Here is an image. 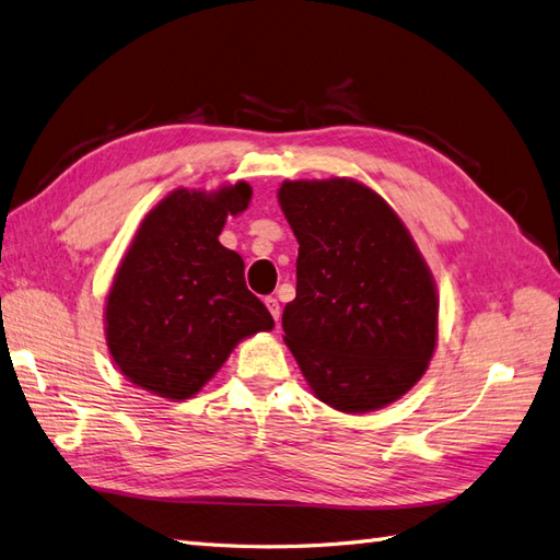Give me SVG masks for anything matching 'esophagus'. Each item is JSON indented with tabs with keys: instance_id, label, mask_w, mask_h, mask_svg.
I'll use <instances>...</instances> for the list:
<instances>
[{
	"instance_id": "34e87169",
	"label": "esophagus",
	"mask_w": 560,
	"mask_h": 560,
	"mask_svg": "<svg viewBox=\"0 0 560 560\" xmlns=\"http://www.w3.org/2000/svg\"><path fill=\"white\" fill-rule=\"evenodd\" d=\"M264 303H266V308L270 311V315H273V319L278 322V319H280V303H278V299H273V296H266V299H264Z\"/></svg>"
}]
</instances>
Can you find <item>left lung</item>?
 Wrapping results in <instances>:
<instances>
[{
  "mask_svg": "<svg viewBox=\"0 0 560 560\" xmlns=\"http://www.w3.org/2000/svg\"><path fill=\"white\" fill-rule=\"evenodd\" d=\"M278 202L299 243L282 338L311 393L352 416L397 401L439 338L434 276L409 229L348 177L284 179Z\"/></svg>",
  "mask_w": 560,
  "mask_h": 560,
  "instance_id": "1",
  "label": "left lung"
}]
</instances>
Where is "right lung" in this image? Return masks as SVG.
<instances>
[{
    "mask_svg": "<svg viewBox=\"0 0 560 560\" xmlns=\"http://www.w3.org/2000/svg\"><path fill=\"white\" fill-rule=\"evenodd\" d=\"M249 200L243 179L214 191L179 186L144 214L105 301L107 348L132 385L189 399L235 346L276 327L247 290L241 254L219 243Z\"/></svg>",
    "mask_w": 560,
    "mask_h": 560,
    "instance_id": "add662e5",
    "label": "right lung"
}]
</instances>
